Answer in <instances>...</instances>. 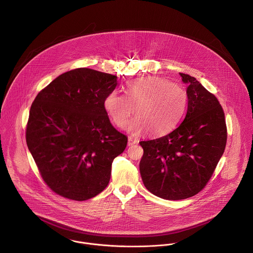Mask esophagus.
<instances>
[{"label":"esophagus","instance_id":"1","mask_svg":"<svg viewBox=\"0 0 253 253\" xmlns=\"http://www.w3.org/2000/svg\"><path fill=\"white\" fill-rule=\"evenodd\" d=\"M137 143H138V140H137V139H134V138H132V137H128V142H127L128 146L137 144Z\"/></svg>","mask_w":253,"mask_h":253}]
</instances>
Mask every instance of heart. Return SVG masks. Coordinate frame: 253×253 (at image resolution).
Returning a JSON list of instances; mask_svg holds the SVG:
<instances>
[{
  "label": "heart",
  "mask_w": 253,
  "mask_h": 253,
  "mask_svg": "<svg viewBox=\"0 0 253 253\" xmlns=\"http://www.w3.org/2000/svg\"><path fill=\"white\" fill-rule=\"evenodd\" d=\"M187 103L188 93L184 87L163 78L147 77L129 82L125 95L109 93L104 107L118 127H126L134 111L136 118L128 130L133 134L147 130L150 135L160 136L180 122Z\"/></svg>",
  "instance_id": "obj_1"
}]
</instances>
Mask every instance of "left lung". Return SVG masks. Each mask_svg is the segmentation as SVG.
<instances>
[{
	"mask_svg": "<svg viewBox=\"0 0 253 253\" xmlns=\"http://www.w3.org/2000/svg\"><path fill=\"white\" fill-rule=\"evenodd\" d=\"M188 84V107L180 125L170 133L141 141L139 164L145 187L165 200L197 195L212 176L227 142L224 111L214 94L196 78L180 73Z\"/></svg>",
	"mask_w": 253,
	"mask_h": 253,
	"instance_id": "left-lung-1",
	"label": "left lung"
}]
</instances>
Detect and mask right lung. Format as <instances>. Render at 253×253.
<instances>
[{"instance_id":"1","label":"right lung","mask_w":253,"mask_h":253,"mask_svg":"<svg viewBox=\"0 0 253 253\" xmlns=\"http://www.w3.org/2000/svg\"><path fill=\"white\" fill-rule=\"evenodd\" d=\"M117 84V76L77 68L54 79L32 103L26 143L57 195L86 201L107 187L113 160L127 143L104 107Z\"/></svg>"}]
</instances>
